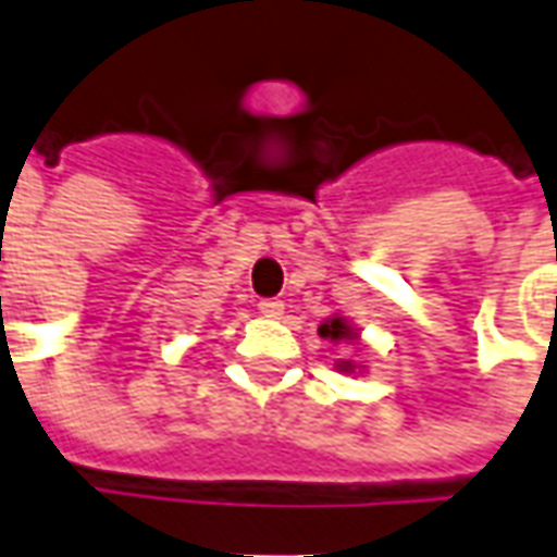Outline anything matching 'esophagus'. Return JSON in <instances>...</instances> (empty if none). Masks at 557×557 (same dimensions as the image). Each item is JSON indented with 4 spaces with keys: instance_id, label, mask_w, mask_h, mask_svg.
<instances>
[{
    "instance_id": "34e87169",
    "label": "esophagus",
    "mask_w": 557,
    "mask_h": 557,
    "mask_svg": "<svg viewBox=\"0 0 557 557\" xmlns=\"http://www.w3.org/2000/svg\"><path fill=\"white\" fill-rule=\"evenodd\" d=\"M259 313L268 319H280L283 317V301H277V298H265V301H259Z\"/></svg>"
}]
</instances>
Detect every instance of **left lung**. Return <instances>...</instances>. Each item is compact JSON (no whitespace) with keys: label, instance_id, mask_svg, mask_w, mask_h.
Segmentation results:
<instances>
[{"label":"left lung","instance_id":"1","mask_svg":"<svg viewBox=\"0 0 557 557\" xmlns=\"http://www.w3.org/2000/svg\"><path fill=\"white\" fill-rule=\"evenodd\" d=\"M319 337H325V341H332V344L361 346V332L344 317V313H332L329 319H322V325H319ZM337 371L364 373V364L356 359H337Z\"/></svg>","mask_w":557,"mask_h":557}]
</instances>
